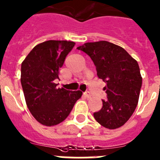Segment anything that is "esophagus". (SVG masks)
<instances>
[{
	"label": "esophagus",
	"instance_id": "34e87169",
	"mask_svg": "<svg viewBox=\"0 0 160 160\" xmlns=\"http://www.w3.org/2000/svg\"><path fill=\"white\" fill-rule=\"evenodd\" d=\"M83 95L86 98H91V92L89 91H86L85 92H83Z\"/></svg>",
	"mask_w": 160,
	"mask_h": 160
}]
</instances>
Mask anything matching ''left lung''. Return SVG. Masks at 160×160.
I'll return each instance as SVG.
<instances>
[{
	"label": "left lung",
	"instance_id": "obj_1",
	"mask_svg": "<svg viewBox=\"0 0 160 160\" xmlns=\"http://www.w3.org/2000/svg\"><path fill=\"white\" fill-rule=\"evenodd\" d=\"M91 57L97 76L106 83L107 99L94 112L98 123L108 129L123 126L137 106L142 86L139 64L122 47L108 41L85 43L77 48Z\"/></svg>",
	"mask_w": 160,
	"mask_h": 160
}]
</instances>
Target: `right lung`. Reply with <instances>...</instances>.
I'll use <instances>...</instances> for the list:
<instances>
[{
    "instance_id": "obj_1",
    "label": "right lung",
    "mask_w": 160,
    "mask_h": 160,
    "mask_svg": "<svg viewBox=\"0 0 160 160\" xmlns=\"http://www.w3.org/2000/svg\"><path fill=\"white\" fill-rule=\"evenodd\" d=\"M76 43L47 41L37 44L21 64V82L28 110L39 123L53 126L64 121L81 97L80 91L57 88L59 69Z\"/></svg>"
}]
</instances>
